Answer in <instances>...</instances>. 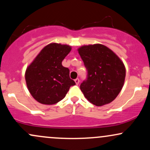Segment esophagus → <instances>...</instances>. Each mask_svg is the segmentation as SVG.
I'll list each match as a JSON object with an SVG mask.
<instances>
[{"instance_id": "34e87169", "label": "esophagus", "mask_w": 150, "mask_h": 150, "mask_svg": "<svg viewBox=\"0 0 150 150\" xmlns=\"http://www.w3.org/2000/svg\"><path fill=\"white\" fill-rule=\"evenodd\" d=\"M75 83H76V85H78L79 82H80V80H79L78 78H76L75 80Z\"/></svg>"}]
</instances>
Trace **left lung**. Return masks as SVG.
<instances>
[{"instance_id":"obj_1","label":"left lung","mask_w":150,"mask_h":150,"mask_svg":"<svg viewBox=\"0 0 150 150\" xmlns=\"http://www.w3.org/2000/svg\"><path fill=\"white\" fill-rule=\"evenodd\" d=\"M87 70V78L80 85L86 99L101 106L116 99L124 85L125 68L119 57L100 44L77 49Z\"/></svg>"}]
</instances>
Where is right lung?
Returning a JSON list of instances; mask_svg holds the SVG:
<instances>
[{"mask_svg": "<svg viewBox=\"0 0 150 150\" xmlns=\"http://www.w3.org/2000/svg\"><path fill=\"white\" fill-rule=\"evenodd\" d=\"M71 51L66 44L51 43L39 52L25 72L27 88L34 99L43 104L51 105L61 101L71 86L70 70L62 61Z\"/></svg>", "mask_w": 150, "mask_h": 150, "instance_id": "obj_1", "label": "right lung"}]
</instances>
